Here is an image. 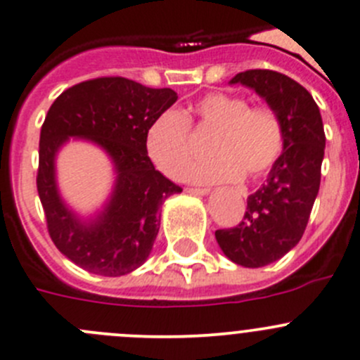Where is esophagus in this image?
<instances>
[{
	"mask_svg": "<svg viewBox=\"0 0 360 360\" xmlns=\"http://www.w3.org/2000/svg\"><path fill=\"white\" fill-rule=\"evenodd\" d=\"M186 191L191 193V195H207L210 188H186Z\"/></svg>",
	"mask_w": 360,
	"mask_h": 360,
	"instance_id": "1",
	"label": "esophagus"
}]
</instances>
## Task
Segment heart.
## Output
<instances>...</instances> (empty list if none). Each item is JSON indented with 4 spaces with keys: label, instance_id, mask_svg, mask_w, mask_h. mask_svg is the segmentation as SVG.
I'll return each mask as SVG.
<instances>
[{
    "label": "heart",
    "instance_id": "obj_1",
    "mask_svg": "<svg viewBox=\"0 0 360 360\" xmlns=\"http://www.w3.org/2000/svg\"><path fill=\"white\" fill-rule=\"evenodd\" d=\"M190 122L199 133H214V160L199 165L191 179L234 183L241 177L257 181L281 158L286 131L270 106H250L245 97L213 92L200 97L188 117L177 110L161 113L147 133V153L158 169L172 179H184L197 160V143Z\"/></svg>",
    "mask_w": 360,
    "mask_h": 360
}]
</instances>
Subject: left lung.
I'll list each match as a JSON object with an SVG mask.
<instances>
[{
  "label": "left lung",
  "mask_w": 360,
  "mask_h": 360,
  "mask_svg": "<svg viewBox=\"0 0 360 360\" xmlns=\"http://www.w3.org/2000/svg\"><path fill=\"white\" fill-rule=\"evenodd\" d=\"M231 83L256 90L281 115L286 143L268 179L247 199L236 227L214 233L221 252L245 268L275 263L300 241L316 200L325 154L320 108L311 94L286 74L250 69Z\"/></svg>",
  "instance_id": "8db88e82"
}]
</instances>
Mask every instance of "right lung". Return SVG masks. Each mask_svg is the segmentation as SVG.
Here are the masks:
<instances>
[{"label":"right lung","mask_w":360,"mask_h":360,"mask_svg":"<svg viewBox=\"0 0 360 360\" xmlns=\"http://www.w3.org/2000/svg\"><path fill=\"white\" fill-rule=\"evenodd\" d=\"M177 101L172 89H149L104 76L70 86L51 104L40 129L37 190L53 243L83 270L119 277L146 263L160 231V206L183 188L154 169L147 133ZM103 146L116 165L112 199L92 222H82L61 202L54 156L70 138Z\"/></svg>","instance_id":"obj_1"}]
</instances>
